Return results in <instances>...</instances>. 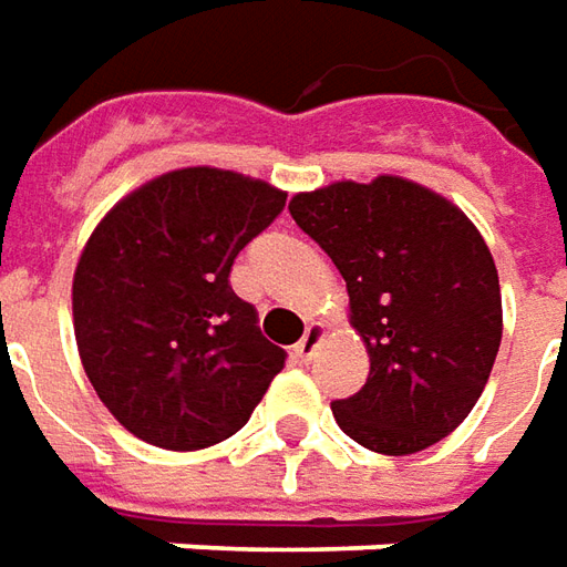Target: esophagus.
<instances>
[{
  "label": "esophagus",
  "instance_id": "1",
  "mask_svg": "<svg viewBox=\"0 0 567 567\" xmlns=\"http://www.w3.org/2000/svg\"><path fill=\"white\" fill-rule=\"evenodd\" d=\"M323 342V327L321 323H308L306 327V336L292 346V354H296V361L299 364H308L311 358H315V351H318V346Z\"/></svg>",
  "mask_w": 567,
  "mask_h": 567
}]
</instances>
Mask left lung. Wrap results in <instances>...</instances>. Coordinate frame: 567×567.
Returning a JSON list of instances; mask_svg holds the SVG:
<instances>
[{
	"instance_id": "8db88e82",
	"label": "left lung",
	"mask_w": 567,
	"mask_h": 567,
	"mask_svg": "<svg viewBox=\"0 0 567 567\" xmlns=\"http://www.w3.org/2000/svg\"><path fill=\"white\" fill-rule=\"evenodd\" d=\"M296 225L333 259L370 373L336 401L367 451L416 454L451 435L482 398L503 336L499 277L466 213L401 175L296 194Z\"/></svg>"
}]
</instances>
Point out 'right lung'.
Returning a JSON list of instances; mask_svg holds the SVG:
<instances>
[{
    "mask_svg": "<svg viewBox=\"0 0 567 567\" xmlns=\"http://www.w3.org/2000/svg\"><path fill=\"white\" fill-rule=\"evenodd\" d=\"M287 194L231 169L187 166L144 182L82 246L73 333L113 420L163 451L240 432L284 370V349L228 284Z\"/></svg>",
    "mask_w": 567,
    "mask_h": 567,
    "instance_id": "add662e5",
    "label": "right lung"
}]
</instances>
